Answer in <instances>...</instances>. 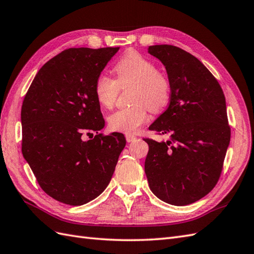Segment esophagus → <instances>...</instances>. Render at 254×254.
Returning a JSON list of instances; mask_svg holds the SVG:
<instances>
[{
    "label": "esophagus",
    "mask_w": 254,
    "mask_h": 254,
    "mask_svg": "<svg viewBox=\"0 0 254 254\" xmlns=\"http://www.w3.org/2000/svg\"><path fill=\"white\" fill-rule=\"evenodd\" d=\"M126 139H127V142H131V141H134L136 139V136L131 135V134H127L126 135Z\"/></svg>",
    "instance_id": "obj_1"
}]
</instances>
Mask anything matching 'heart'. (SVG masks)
<instances>
[{
	"instance_id": "b5f03b06",
	"label": "heart",
	"mask_w": 254,
	"mask_h": 254,
	"mask_svg": "<svg viewBox=\"0 0 254 254\" xmlns=\"http://www.w3.org/2000/svg\"><path fill=\"white\" fill-rule=\"evenodd\" d=\"M117 79L100 73L94 82V94L101 106L110 108L116 103L120 88L133 84L131 107L120 108L108 116L109 127L117 132L133 134L148 121V110L164 109L171 100V80L157 70V65L144 56L129 51L116 64Z\"/></svg>"
}]
</instances>
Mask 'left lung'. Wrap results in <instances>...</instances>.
<instances>
[{
  "instance_id": "left-lung-1",
  "label": "left lung",
  "mask_w": 254,
  "mask_h": 254,
  "mask_svg": "<svg viewBox=\"0 0 254 254\" xmlns=\"http://www.w3.org/2000/svg\"><path fill=\"white\" fill-rule=\"evenodd\" d=\"M148 53L165 65L171 100L149 127L172 140L149 145L145 172L155 196L185 206L209 193L218 184L231 139L225 96L209 69L197 58L173 45H154Z\"/></svg>"
}]
</instances>
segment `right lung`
Masks as SVG:
<instances>
[{
  "label": "right lung",
  "mask_w": 254,
  "mask_h": 254,
  "mask_svg": "<svg viewBox=\"0 0 254 254\" xmlns=\"http://www.w3.org/2000/svg\"><path fill=\"white\" fill-rule=\"evenodd\" d=\"M118 50L65 49L43 65L24 96L22 154L43 191L63 204L99 196L126 146L121 133H99L105 121L94 94L97 75Z\"/></svg>",
  "instance_id": "obj_1"
}]
</instances>
